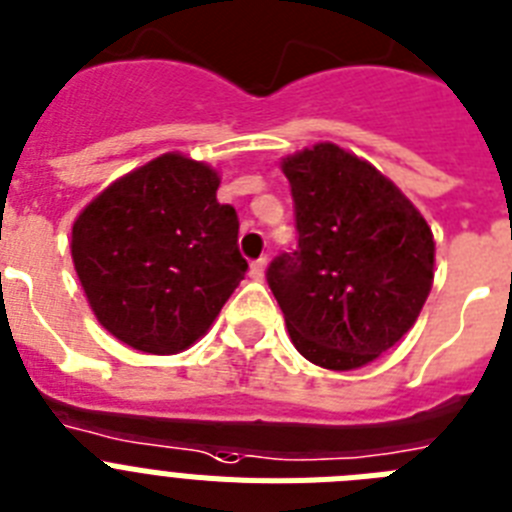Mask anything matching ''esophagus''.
Here are the masks:
<instances>
[{
	"instance_id": "1",
	"label": "esophagus",
	"mask_w": 512,
	"mask_h": 512,
	"mask_svg": "<svg viewBox=\"0 0 512 512\" xmlns=\"http://www.w3.org/2000/svg\"><path fill=\"white\" fill-rule=\"evenodd\" d=\"M265 265H268V260H265V257H260V260H255V263L249 265V276L257 278V281H260V278L265 276Z\"/></svg>"
}]
</instances>
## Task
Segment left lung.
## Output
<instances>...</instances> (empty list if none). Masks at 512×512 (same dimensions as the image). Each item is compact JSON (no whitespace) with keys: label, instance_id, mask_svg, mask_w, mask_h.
<instances>
[{"label":"left lung","instance_id":"obj_1","mask_svg":"<svg viewBox=\"0 0 512 512\" xmlns=\"http://www.w3.org/2000/svg\"><path fill=\"white\" fill-rule=\"evenodd\" d=\"M296 249L268 268L296 351L317 367L375 362L401 341L435 278V239L411 200L372 163L333 143L283 158Z\"/></svg>","mask_w":512,"mask_h":512}]
</instances>
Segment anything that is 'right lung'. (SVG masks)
<instances>
[{
	"label": "right lung",
	"instance_id": "right-lung-1",
	"mask_svg": "<svg viewBox=\"0 0 512 512\" xmlns=\"http://www.w3.org/2000/svg\"><path fill=\"white\" fill-rule=\"evenodd\" d=\"M218 174L163 153L109 184L72 226V263L103 328L145 354H179L208 333L247 273L239 218Z\"/></svg>",
	"mask_w": 512,
	"mask_h": 512
}]
</instances>
